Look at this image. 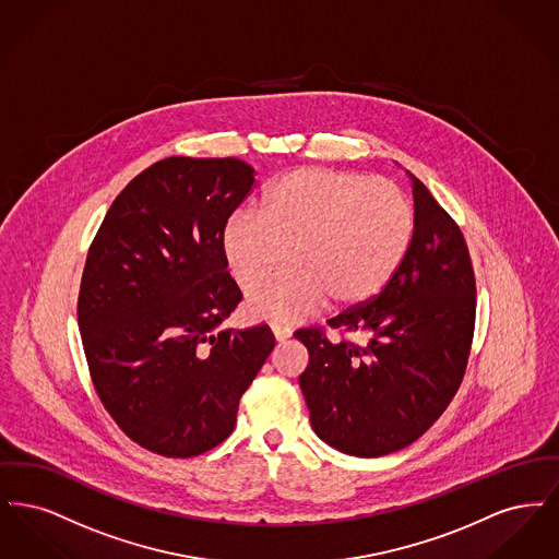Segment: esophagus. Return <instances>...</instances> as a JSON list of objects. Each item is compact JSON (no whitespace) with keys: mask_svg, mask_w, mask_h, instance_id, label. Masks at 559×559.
I'll return each instance as SVG.
<instances>
[{"mask_svg":"<svg viewBox=\"0 0 559 559\" xmlns=\"http://www.w3.org/2000/svg\"><path fill=\"white\" fill-rule=\"evenodd\" d=\"M270 329H272V333H274L276 342H285V340H289V337H292L293 331L289 324H283V322H272V324H270Z\"/></svg>","mask_w":559,"mask_h":559,"instance_id":"esophagus-1","label":"esophagus"}]
</instances>
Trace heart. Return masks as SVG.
I'll use <instances>...</instances> for the list:
<instances>
[{"label": "heart", "instance_id": "1", "mask_svg": "<svg viewBox=\"0 0 559 559\" xmlns=\"http://www.w3.org/2000/svg\"><path fill=\"white\" fill-rule=\"evenodd\" d=\"M413 237L415 212L399 185L297 167L267 187L262 212L226 219L222 251L245 289L292 258L295 266L249 293L247 310L255 319L293 320L324 299L342 310L371 301L396 276Z\"/></svg>", "mask_w": 559, "mask_h": 559}]
</instances>
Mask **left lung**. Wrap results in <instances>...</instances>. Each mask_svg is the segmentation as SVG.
Here are the masks:
<instances>
[{
  "instance_id": "1",
  "label": "left lung",
  "mask_w": 559,
  "mask_h": 559,
  "mask_svg": "<svg viewBox=\"0 0 559 559\" xmlns=\"http://www.w3.org/2000/svg\"><path fill=\"white\" fill-rule=\"evenodd\" d=\"M415 237L371 301L295 331L310 362L299 385L320 440L352 456L413 444L454 399L474 342L476 274L459 224L413 176ZM360 336L361 342L352 341Z\"/></svg>"
}]
</instances>
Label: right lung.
Instances as JSON below:
<instances>
[{
    "label": "right lung",
    "instance_id": "1",
    "mask_svg": "<svg viewBox=\"0 0 559 559\" xmlns=\"http://www.w3.org/2000/svg\"><path fill=\"white\" fill-rule=\"evenodd\" d=\"M245 160L167 157L112 201L90 245L78 320L94 390L146 451L187 459L235 429L267 324L219 331L242 299L222 228L253 190Z\"/></svg>",
    "mask_w": 559,
    "mask_h": 559
}]
</instances>
